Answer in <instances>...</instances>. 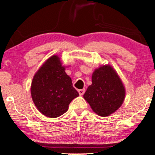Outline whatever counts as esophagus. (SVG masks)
<instances>
[{
    "instance_id": "esophagus-1",
    "label": "esophagus",
    "mask_w": 155,
    "mask_h": 155,
    "mask_svg": "<svg viewBox=\"0 0 155 155\" xmlns=\"http://www.w3.org/2000/svg\"><path fill=\"white\" fill-rule=\"evenodd\" d=\"M84 92H85V89H84V88H83V89H80V90H78V93H79L80 95H84Z\"/></svg>"
}]
</instances>
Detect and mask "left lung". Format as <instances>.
Here are the masks:
<instances>
[{
	"instance_id": "8db88e82",
	"label": "left lung",
	"mask_w": 155,
	"mask_h": 155,
	"mask_svg": "<svg viewBox=\"0 0 155 155\" xmlns=\"http://www.w3.org/2000/svg\"><path fill=\"white\" fill-rule=\"evenodd\" d=\"M125 88L117 73L110 65L96 69L92 75V84L84 98L95 113L101 117L110 115L122 104Z\"/></svg>"
}]
</instances>
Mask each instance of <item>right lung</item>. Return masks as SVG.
<instances>
[{
  "label": "right lung",
  "instance_id": "right-lung-1",
  "mask_svg": "<svg viewBox=\"0 0 155 155\" xmlns=\"http://www.w3.org/2000/svg\"><path fill=\"white\" fill-rule=\"evenodd\" d=\"M57 55L49 58L35 73L31 93L40 113L49 117H58L66 113L68 105L79 93L65 73Z\"/></svg>",
  "mask_w": 155,
  "mask_h": 155
}]
</instances>
